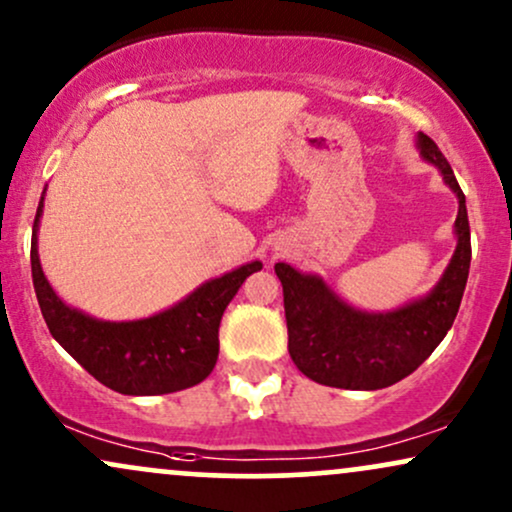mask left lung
Segmentation results:
<instances>
[{"mask_svg":"<svg viewBox=\"0 0 512 512\" xmlns=\"http://www.w3.org/2000/svg\"><path fill=\"white\" fill-rule=\"evenodd\" d=\"M419 150L441 170L460 201L455 220L458 246L429 297L390 314H364L335 297L316 275H302L287 263H275L285 297L287 350L297 369L321 386L350 390L393 386L429 359L458 316L472 261L465 194L448 160L426 134H419Z\"/></svg>","mask_w":512,"mask_h":512,"instance_id":"obj_1","label":"left lung"}]
</instances>
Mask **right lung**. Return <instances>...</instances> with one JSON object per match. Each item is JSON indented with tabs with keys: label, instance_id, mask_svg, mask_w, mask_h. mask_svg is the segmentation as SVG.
<instances>
[{
	"label": "right lung",
	"instance_id": "1",
	"mask_svg": "<svg viewBox=\"0 0 512 512\" xmlns=\"http://www.w3.org/2000/svg\"><path fill=\"white\" fill-rule=\"evenodd\" d=\"M33 222L30 268L38 304L52 338L102 386L122 395H165L201 383L218 362V328L227 304L261 263H246L198 287L184 302L150 318L110 323L69 309L40 268L38 222Z\"/></svg>",
	"mask_w": 512,
	"mask_h": 512
}]
</instances>
